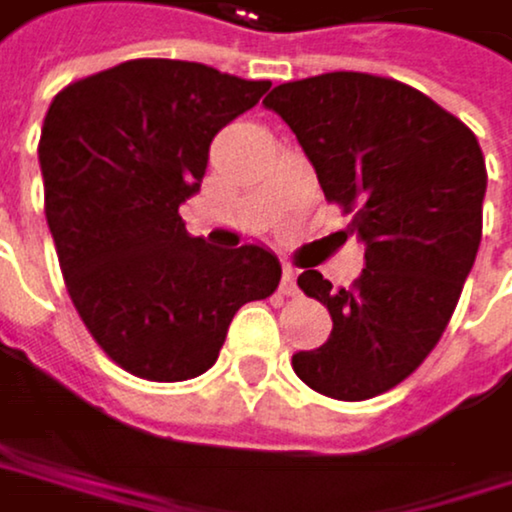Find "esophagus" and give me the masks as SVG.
Returning <instances> with one entry per match:
<instances>
[{"label":"esophagus","instance_id":"34e87169","mask_svg":"<svg viewBox=\"0 0 512 512\" xmlns=\"http://www.w3.org/2000/svg\"><path fill=\"white\" fill-rule=\"evenodd\" d=\"M282 294H294V291H298V270H294V267H282Z\"/></svg>","mask_w":512,"mask_h":512}]
</instances>
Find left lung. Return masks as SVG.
<instances>
[{
    "mask_svg": "<svg viewBox=\"0 0 512 512\" xmlns=\"http://www.w3.org/2000/svg\"><path fill=\"white\" fill-rule=\"evenodd\" d=\"M264 107L294 131L325 199L365 242L353 288H331L316 270L298 276L328 307L331 334L291 368L331 399L381 396L439 344L473 270L488 184L479 141L424 91L371 73L285 82Z\"/></svg>",
    "mask_w": 512,
    "mask_h": 512,
    "instance_id": "left-lung-1",
    "label": "left lung"
}]
</instances>
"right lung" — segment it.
<instances>
[{
  "mask_svg": "<svg viewBox=\"0 0 512 512\" xmlns=\"http://www.w3.org/2000/svg\"><path fill=\"white\" fill-rule=\"evenodd\" d=\"M267 88L137 57L70 82L45 113V218L70 301L134 378L171 384L208 371L236 310L282 279L267 248H211L178 214L202 184L214 134Z\"/></svg>",
  "mask_w": 512,
  "mask_h": 512,
  "instance_id": "obj_1",
  "label": "right lung"
}]
</instances>
